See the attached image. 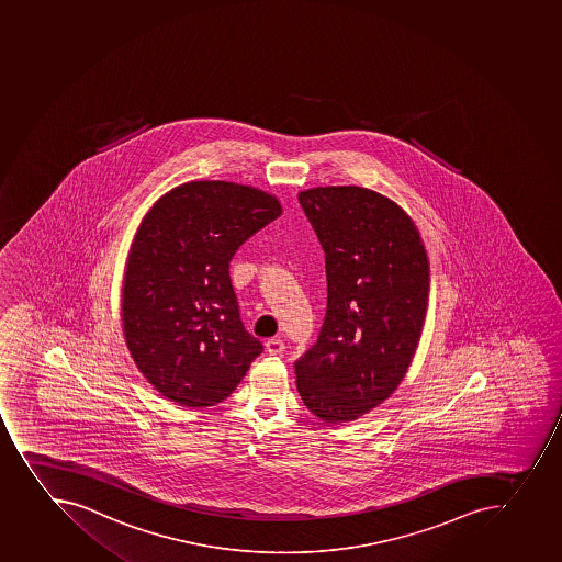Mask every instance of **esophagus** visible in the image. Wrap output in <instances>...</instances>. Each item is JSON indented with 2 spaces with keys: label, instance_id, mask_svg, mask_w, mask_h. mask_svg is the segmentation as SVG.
<instances>
[{
  "label": "esophagus",
  "instance_id": "34e87169",
  "mask_svg": "<svg viewBox=\"0 0 562 562\" xmlns=\"http://www.w3.org/2000/svg\"><path fill=\"white\" fill-rule=\"evenodd\" d=\"M283 349H285V344H283L282 338H269L266 342V351L269 355H282Z\"/></svg>",
  "mask_w": 562,
  "mask_h": 562
}]
</instances>
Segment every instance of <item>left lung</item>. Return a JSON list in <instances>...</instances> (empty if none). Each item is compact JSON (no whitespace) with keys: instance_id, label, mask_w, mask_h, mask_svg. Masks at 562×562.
Here are the masks:
<instances>
[{"instance_id":"1","label":"left lung","mask_w":562,"mask_h":562,"mask_svg":"<svg viewBox=\"0 0 562 562\" xmlns=\"http://www.w3.org/2000/svg\"><path fill=\"white\" fill-rule=\"evenodd\" d=\"M299 200L326 252L327 310L294 362L296 387L315 417L351 423L406 376L428 311V252L409 214L376 191L327 186Z\"/></svg>"}]
</instances>
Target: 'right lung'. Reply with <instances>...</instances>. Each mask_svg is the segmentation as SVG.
Wrapping results in <instances>:
<instances>
[{
  "instance_id": "add662e5",
  "label": "right lung",
  "mask_w": 562,
  "mask_h": 562,
  "mask_svg": "<svg viewBox=\"0 0 562 562\" xmlns=\"http://www.w3.org/2000/svg\"><path fill=\"white\" fill-rule=\"evenodd\" d=\"M280 214L266 191L196 180L156 200L142 220L123 274V335L134 363L169 401H225L262 353L241 324L229 262Z\"/></svg>"
}]
</instances>
